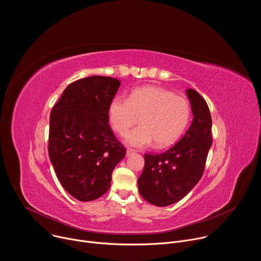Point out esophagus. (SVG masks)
I'll use <instances>...</instances> for the list:
<instances>
[{"label":"esophagus","mask_w":261,"mask_h":261,"mask_svg":"<svg viewBox=\"0 0 261 261\" xmlns=\"http://www.w3.org/2000/svg\"><path fill=\"white\" fill-rule=\"evenodd\" d=\"M136 151L135 150H132V148H127V151H126V155L127 156H130V155H132V154H134Z\"/></svg>","instance_id":"1"}]
</instances>
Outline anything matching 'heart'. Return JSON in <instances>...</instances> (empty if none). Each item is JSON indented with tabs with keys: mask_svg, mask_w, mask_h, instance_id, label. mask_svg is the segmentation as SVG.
<instances>
[{
	"mask_svg": "<svg viewBox=\"0 0 261 261\" xmlns=\"http://www.w3.org/2000/svg\"><path fill=\"white\" fill-rule=\"evenodd\" d=\"M190 102L159 87H143L132 91L129 98L117 96L108 107L111 127L124 135L138 120L141 124L126 135L134 146H146L155 141L157 147L176 142L191 119Z\"/></svg>",
	"mask_w": 261,
	"mask_h": 261,
	"instance_id": "b5f03b06",
	"label": "heart"
}]
</instances>
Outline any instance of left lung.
Returning a JSON list of instances; mask_svg holds the SVG:
<instances>
[{"label":"left lung","mask_w":261,"mask_h":261,"mask_svg":"<svg viewBox=\"0 0 261 261\" xmlns=\"http://www.w3.org/2000/svg\"><path fill=\"white\" fill-rule=\"evenodd\" d=\"M193 121L169 150L144 154V167L137 184L140 195L151 204L170 205L187 195L202 176L211 148L212 117L205 100L193 89L186 91Z\"/></svg>","instance_id":"8db88e82"}]
</instances>
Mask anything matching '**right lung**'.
<instances>
[{
	"instance_id": "obj_1",
	"label": "right lung",
	"mask_w": 261,
	"mask_h": 261,
	"mask_svg": "<svg viewBox=\"0 0 261 261\" xmlns=\"http://www.w3.org/2000/svg\"><path fill=\"white\" fill-rule=\"evenodd\" d=\"M121 83L94 75L70 84L49 119L48 155L63 188L91 201L110 187L111 173L126 148L108 125V107Z\"/></svg>"
}]
</instances>
